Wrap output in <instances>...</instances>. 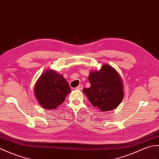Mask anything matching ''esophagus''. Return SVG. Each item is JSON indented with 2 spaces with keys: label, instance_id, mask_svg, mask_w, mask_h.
Masks as SVG:
<instances>
[{
  "label": "esophagus",
  "instance_id": "1",
  "mask_svg": "<svg viewBox=\"0 0 159 159\" xmlns=\"http://www.w3.org/2000/svg\"><path fill=\"white\" fill-rule=\"evenodd\" d=\"M83 85H79V86H78L77 87H76V89H79V90H82L83 89Z\"/></svg>",
  "mask_w": 159,
  "mask_h": 159
}]
</instances>
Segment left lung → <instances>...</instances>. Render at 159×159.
Listing matches in <instances>:
<instances>
[{
  "instance_id": "1",
  "label": "left lung",
  "mask_w": 159,
  "mask_h": 159,
  "mask_svg": "<svg viewBox=\"0 0 159 159\" xmlns=\"http://www.w3.org/2000/svg\"><path fill=\"white\" fill-rule=\"evenodd\" d=\"M89 88L83 92L94 107L101 111H111L119 105L124 98L123 84L117 71L109 65H103L100 71L89 74Z\"/></svg>"
}]
</instances>
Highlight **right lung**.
<instances>
[{"instance_id":"obj_1","label":"right lung","mask_w":159,"mask_h":159,"mask_svg":"<svg viewBox=\"0 0 159 159\" xmlns=\"http://www.w3.org/2000/svg\"><path fill=\"white\" fill-rule=\"evenodd\" d=\"M71 89L64 77L54 70H47L42 74L35 87L37 100L42 107L56 109L61 104Z\"/></svg>"}]
</instances>
